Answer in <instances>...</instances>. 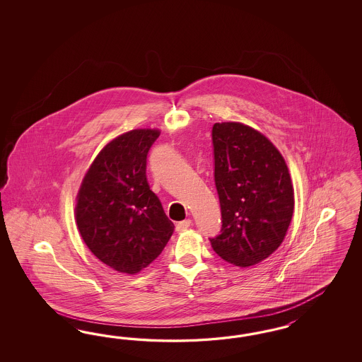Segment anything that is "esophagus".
<instances>
[{
	"label": "esophagus",
	"mask_w": 362,
	"mask_h": 362,
	"mask_svg": "<svg viewBox=\"0 0 362 362\" xmlns=\"http://www.w3.org/2000/svg\"><path fill=\"white\" fill-rule=\"evenodd\" d=\"M192 224V221L189 219L183 220V221H179L177 224H176V230H186L189 226Z\"/></svg>",
	"instance_id": "34e87169"
}]
</instances>
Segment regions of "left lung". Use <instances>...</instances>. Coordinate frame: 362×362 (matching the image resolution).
Segmentation results:
<instances>
[{
    "label": "left lung",
    "mask_w": 362,
    "mask_h": 362,
    "mask_svg": "<svg viewBox=\"0 0 362 362\" xmlns=\"http://www.w3.org/2000/svg\"><path fill=\"white\" fill-rule=\"evenodd\" d=\"M212 144L221 230L211 245L236 267L260 263L280 247L293 215L284 158L262 132L238 122L215 123Z\"/></svg>",
    "instance_id": "left-lung-1"
}]
</instances>
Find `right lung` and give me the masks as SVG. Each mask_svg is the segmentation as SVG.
Wrapping results in <instances>:
<instances>
[{"label":"right lung","instance_id":"obj_1","mask_svg":"<svg viewBox=\"0 0 362 362\" xmlns=\"http://www.w3.org/2000/svg\"><path fill=\"white\" fill-rule=\"evenodd\" d=\"M159 134L132 130L107 143L78 192L82 239L102 263L122 274H138L153 263L175 228L146 177L147 155Z\"/></svg>","mask_w":362,"mask_h":362}]
</instances>
